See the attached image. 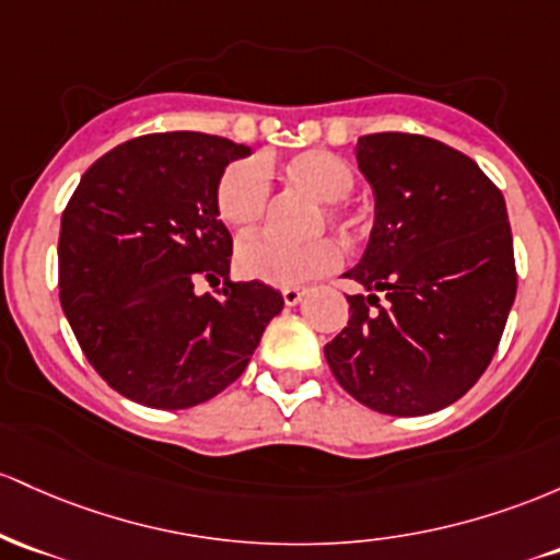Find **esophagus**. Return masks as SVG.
I'll list each match as a JSON object with an SVG mask.
<instances>
[{"instance_id": "obj_1", "label": "esophagus", "mask_w": 560, "mask_h": 560, "mask_svg": "<svg viewBox=\"0 0 560 560\" xmlns=\"http://www.w3.org/2000/svg\"><path fill=\"white\" fill-rule=\"evenodd\" d=\"M304 288L301 285H293V288H282V301H285V306H296L301 299H304Z\"/></svg>"}]
</instances>
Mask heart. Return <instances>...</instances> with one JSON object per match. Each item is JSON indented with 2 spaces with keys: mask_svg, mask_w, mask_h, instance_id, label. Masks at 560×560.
Returning a JSON list of instances; mask_svg holds the SVG:
<instances>
[{
  "mask_svg": "<svg viewBox=\"0 0 560 560\" xmlns=\"http://www.w3.org/2000/svg\"><path fill=\"white\" fill-rule=\"evenodd\" d=\"M282 172L317 200H325L317 224L325 219L343 232L354 235L360 230V213L343 198L351 196L357 174L351 163L330 150H304L282 163ZM269 198V182L264 166L254 159L232 161L219 174L213 190L217 217L232 230H246L259 222ZM341 264V248L332 237H312L304 243H288L275 235H250L237 243L235 269L241 278L264 282L275 288H293L319 278Z\"/></svg>",
  "mask_w": 560,
  "mask_h": 560,
  "instance_id": "heart-1",
  "label": "heart"
}]
</instances>
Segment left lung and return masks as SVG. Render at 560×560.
Instances as JSON below:
<instances>
[{
	"label": "left lung",
	"instance_id": "left-lung-1",
	"mask_svg": "<svg viewBox=\"0 0 560 560\" xmlns=\"http://www.w3.org/2000/svg\"><path fill=\"white\" fill-rule=\"evenodd\" d=\"M357 163L375 222L343 278L368 296H347L349 325L325 360L370 410L429 416L481 378L505 330L516 299L505 198L476 161L423 135H364Z\"/></svg>",
	"mask_w": 560,
	"mask_h": 560
}]
</instances>
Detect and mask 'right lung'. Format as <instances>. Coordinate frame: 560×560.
I'll use <instances>...</instances> for the list:
<instances>
[{"label": "right lung", "instance_id": "1", "mask_svg": "<svg viewBox=\"0 0 560 560\" xmlns=\"http://www.w3.org/2000/svg\"><path fill=\"white\" fill-rule=\"evenodd\" d=\"M250 148L203 131L118 144L81 177L60 219V304L100 378L131 401L185 410L241 378L282 296L232 282L219 174ZM225 278L198 298L200 278Z\"/></svg>", "mask_w": 560, "mask_h": 560}]
</instances>
